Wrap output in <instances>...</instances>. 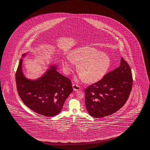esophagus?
Listing matches in <instances>:
<instances>
[{
    "label": "esophagus",
    "instance_id": "esophagus-1",
    "mask_svg": "<svg viewBox=\"0 0 150 150\" xmlns=\"http://www.w3.org/2000/svg\"><path fill=\"white\" fill-rule=\"evenodd\" d=\"M73 88L74 90L75 91L79 90L81 89V88H80L79 85H78V84H73Z\"/></svg>",
    "mask_w": 150,
    "mask_h": 150
}]
</instances>
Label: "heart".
Here are the masks:
<instances>
[{
    "instance_id": "obj_1",
    "label": "heart",
    "mask_w": 150,
    "mask_h": 150,
    "mask_svg": "<svg viewBox=\"0 0 150 150\" xmlns=\"http://www.w3.org/2000/svg\"><path fill=\"white\" fill-rule=\"evenodd\" d=\"M68 58L71 62L78 65V73L85 82L89 83L101 79L110 66V59L108 55L90 47L75 49L71 51ZM70 62L66 60L62 62L63 67L67 73L72 71Z\"/></svg>"
}]
</instances>
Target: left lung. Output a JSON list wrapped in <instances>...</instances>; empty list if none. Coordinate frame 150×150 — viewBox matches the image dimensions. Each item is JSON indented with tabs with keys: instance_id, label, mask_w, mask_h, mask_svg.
I'll list each match as a JSON object with an SVG mask.
<instances>
[{
	"instance_id": "obj_1",
	"label": "left lung",
	"mask_w": 150,
	"mask_h": 150,
	"mask_svg": "<svg viewBox=\"0 0 150 150\" xmlns=\"http://www.w3.org/2000/svg\"><path fill=\"white\" fill-rule=\"evenodd\" d=\"M132 86L131 69L122 58L119 67L85 89V105L88 112L96 118L116 112L127 101Z\"/></svg>"
}]
</instances>
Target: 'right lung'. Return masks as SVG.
<instances>
[{"label":"right lung","instance_id":"1","mask_svg":"<svg viewBox=\"0 0 150 150\" xmlns=\"http://www.w3.org/2000/svg\"><path fill=\"white\" fill-rule=\"evenodd\" d=\"M25 56L23 54L22 57ZM22 63L21 58L15 74L20 98L28 108L40 115L48 117L58 115L73 91L71 80L57 71V66H51L38 79H28L23 75Z\"/></svg>","mask_w":150,"mask_h":150}]
</instances>
